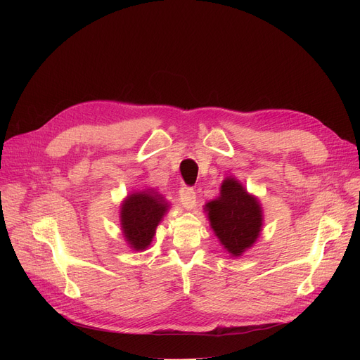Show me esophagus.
Wrapping results in <instances>:
<instances>
[{"label": "esophagus", "mask_w": 360, "mask_h": 360, "mask_svg": "<svg viewBox=\"0 0 360 360\" xmlns=\"http://www.w3.org/2000/svg\"><path fill=\"white\" fill-rule=\"evenodd\" d=\"M195 191L193 190V188L190 186H182L179 190V200L182 202V205L185 207V209L191 210L193 207L195 205Z\"/></svg>", "instance_id": "esophagus-1"}]
</instances>
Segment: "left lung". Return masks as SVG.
Segmentation results:
<instances>
[{"mask_svg": "<svg viewBox=\"0 0 360 360\" xmlns=\"http://www.w3.org/2000/svg\"><path fill=\"white\" fill-rule=\"evenodd\" d=\"M205 212L223 248L232 257H240L259 236L261 204L235 178L223 181L219 198L207 202Z\"/></svg>", "mask_w": 360, "mask_h": 360, "instance_id": "obj_1", "label": "left lung"}]
</instances>
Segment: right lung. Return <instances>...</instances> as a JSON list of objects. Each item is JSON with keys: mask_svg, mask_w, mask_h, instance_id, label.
<instances>
[{"mask_svg": "<svg viewBox=\"0 0 360 360\" xmlns=\"http://www.w3.org/2000/svg\"><path fill=\"white\" fill-rule=\"evenodd\" d=\"M167 201L153 190L131 193L121 204V229L134 251H144L167 213Z\"/></svg>", "mask_w": 360, "mask_h": 360, "instance_id": "add662e5", "label": "right lung"}]
</instances>
